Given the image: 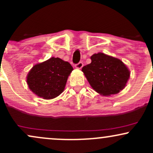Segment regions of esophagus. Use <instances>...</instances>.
I'll use <instances>...</instances> for the list:
<instances>
[{
    "label": "esophagus",
    "mask_w": 153,
    "mask_h": 153,
    "mask_svg": "<svg viewBox=\"0 0 153 153\" xmlns=\"http://www.w3.org/2000/svg\"><path fill=\"white\" fill-rule=\"evenodd\" d=\"M82 66H83V63H82V62H78V64H76L75 65V68H77V69H81V68H82Z\"/></svg>",
    "instance_id": "1"
}]
</instances>
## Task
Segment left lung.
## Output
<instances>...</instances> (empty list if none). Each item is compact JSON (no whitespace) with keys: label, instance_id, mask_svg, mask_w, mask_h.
<instances>
[{"label":"left lung","instance_id":"8db88e82","mask_svg":"<svg viewBox=\"0 0 153 153\" xmlns=\"http://www.w3.org/2000/svg\"><path fill=\"white\" fill-rule=\"evenodd\" d=\"M91 62L82 71L94 91L104 96L117 94L127 85L130 71L121 59L99 52L91 57Z\"/></svg>","mask_w":153,"mask_h":153}]
</instances>
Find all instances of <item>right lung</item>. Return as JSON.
Masks as SVG:
<instances>
[{
  "label": "right lung",
  "mask_w": 153,
  "mask_h": 153,
  "mask_svg": "<svg viewBox=\"0 0 153 153\" xmlns=\"http://www.w3.org/2000/svg\"><path fill=\"white\" fill-rule=\"evenodd\" d=\"M73 71L69 62L52 57L33 66L26 77V82L29 89L39 97L52 99L63 92Z\"/></svg>",
  "instance_id": "add662e5"
}]
</instances>
